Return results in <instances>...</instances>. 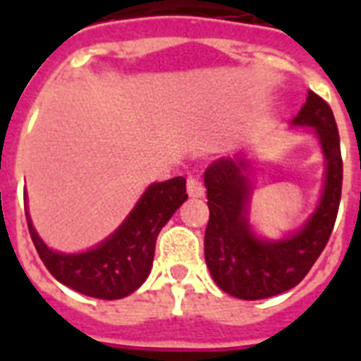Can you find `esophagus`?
<instances>
[{"mask_svg":"<svg viewBox=\"0 0 361 361\" xmlns=\"http://www.w3.org/2000/svg\"><path fill=\"white\" fill-rule=\"evenodd\" d=\"M187 192H189V197H204L206 189H204L202 180H200L198 176H189V178H187Z\"/></svg>","mask_w":361,"mask_h":361,"instance_id":"34e87169","label":"esophagus"}]
</instances>
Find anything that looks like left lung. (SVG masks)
I'll use <instances>...</instances> for the list:
<instances>
[{
    "label": "left lung",
    "instance_id": "left-lung-1",
    "mask_svg": "<svg viewBox=\"0 0 361 361\" xmlns=\"http://www.w3.org/2000/svg\"><path fill=\"white\" fill-rule=\"evenodd\" d=\"M313 127L326 161L324 191L314 214L285 240L255 236L247 219L251 180L241 157L219 159L204 172L209 221L204 257L221 290L240 300H262L294 288L313 268L336 225L341 202L343 159L339 130L330 104L314 92L292 120Z\"/></svg>",
    "mask_w": 361,
    "mask_h": 361
}]
</instances>
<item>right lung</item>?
Here are the masks:
<instances>
[{"label":"right lung","instance_id":"right-lung-1","mask_svg":"<svg viewBox=\"0 0 361 361\" xmlns=\"http://www.w3.org/2000/svg\"><path fill=\"white\" fill-rule=\"evenodd\" d=\"M185 200V178L178 176L163 183H152L112 236L76 255L52 251L39 238L27 212L25 219L42 264L59 283L86 296L120 300L146 281L159 232Z\"/></svg>","mask_w":361,"mask_h":361}]
</instances>
